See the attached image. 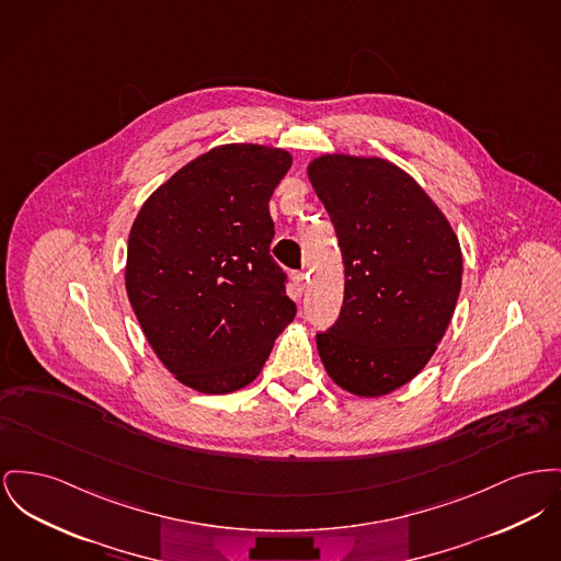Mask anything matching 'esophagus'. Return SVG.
<instances>
[{
  "label": "esophagus",
  "instance_id": "1",
  "mask_svg": "<svg viewBox=\"0 0 561 561\" xmlns=\"http://www.w3.org/2000/svg\"><path fill=\"white\" fill-rule=\"evenodd\" d=\"M305 279H307L305 271H293V284H295L298 295L305 290Z\"/></svg>",
  "mask_w": 561,
  "mask_h": 561
}]
</instances>
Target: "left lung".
I'll return each instance as SVG.
<instances>
[{
    "instance_id": "obj_1",
    "label": "left lung",
    "mask_w": 561,
    "mask_h": 561,
    "mask_svg": "<svg viewBox=\"0 0 561 561\" xmlns=\"http://www.w3.org/2000/svg\"><path fill=\"white\" fill-rule=\"evenodd\" d=\"M345 266L336 322L316 334L332 381L352 394H390L436 352L461 288L458 237L402 169L324 154L309 165Z\"/></svg>"
}]
</instances>
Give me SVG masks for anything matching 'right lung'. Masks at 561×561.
Segmentation results:
<instances>
[{
	"mask_svg": "<svg viewBox=\"0 0 561 561\" xmlns=\"http://www.w3.org/2000/svg\"><path fill=\"white\" fill-rule=\"evenodd\" d=\"M290 165L279 148L218 146L173 173L133 222V311L159 360L203 394L254 381L297 316L268 254V198Z\"/></svg>",
	"mask_w": 561,
	"mask_h": 561,
	"instance_id": "1",
	"label": "right lung"
}]
</instances>
